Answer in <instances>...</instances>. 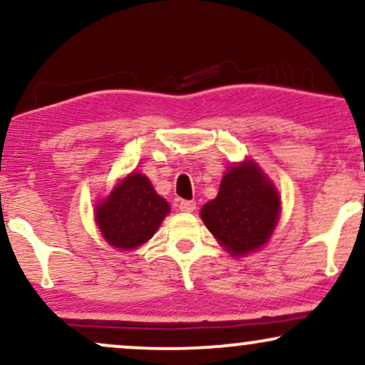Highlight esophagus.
Wrapping results in <instances>:
<instances>
[{
  "mask_svg": "<svg viewBox=\"0 0 365 365\" xmlns=\"http://www.w3.org/2000/svg\"><path fill=\"white\" fill-rule=\"evenodd\" d=\"M178 207H180V211H183V212H192L195 209V202L194 200H182V202L178 204Z\"/></svg>",
  "mask_w": 365,
  "mask_h": 365,
  "instance_id": "esophagus-1",
  "label": "esophagus"
}]
</instances>
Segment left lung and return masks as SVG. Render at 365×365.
I'll list each match as a JSON object with an SVG mask.
<instances>
[{
  "instance_id": "1",
  "label": "left lung",
  "mask_w": 365,
  "mask_h": 365,
  "mask_svg": "<svg viewBox=\"0 0 365 365\" xmlns=\"http://www.w3.org/2000/svg\"><path fill=\"white\" fill-rule=\"evenodd\" d=\"M282 197L250 159L230 166L216 199L200 209V217L220 245L233 257L255 252L273 235Z\"/></svg>"
}]
</instances>
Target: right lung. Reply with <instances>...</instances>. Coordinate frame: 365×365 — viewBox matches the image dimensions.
<instances>
[{
	"label": "right lung",
	"instance_id": "right-lung-1",
	"mask_svg": "<svg viewBox=\"0 0 365 365\" xmlns=\"http://www.w3.org/2000/svg\"><path fill=\"white\" fill-rule=\"evenodd\" d=\"M168 212L170 204L156 194L149 178L133 171L96 206V223L108 244L132 250L158 232Z\"/></svg>",
	"mask_w": 365,
	"mask_h": 365
}]
</instances>
